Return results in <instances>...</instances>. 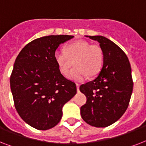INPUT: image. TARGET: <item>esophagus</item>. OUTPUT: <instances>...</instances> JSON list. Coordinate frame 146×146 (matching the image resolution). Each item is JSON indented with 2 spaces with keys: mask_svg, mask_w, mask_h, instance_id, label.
<instances>
[{
  "mask_svg": "<svg viewBox=\"0 0 146 146\" xmlns=\"http://www.w3.org/2000/svg\"><path fill=\"white\" fill-rule=\"evenodd\" d=\"M76 89H77V92H80V84L76 83Z\"/></svg>",
  "mask_w": 146,
  "mask_h": 146,
  "instance_id": "esophagus-1",
  "label": "esophagus"
}]
</instances>
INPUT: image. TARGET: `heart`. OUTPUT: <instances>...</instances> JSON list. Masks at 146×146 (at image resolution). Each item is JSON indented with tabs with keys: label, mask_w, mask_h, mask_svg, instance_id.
Segmentation results:
<instances>
[{
	"label": "heart",
	"mask_w": 146,
	"mask_h": 146,
	"mask_svg": "<svg viewBox=\"0 0 146 146\" xmlns=\"http://www.w3.org/2000/svg\"><path fill=\"white\" fill-rule=\"evenodd\" d=\"M54 60L62 75L66 76L73 64L74 68L69 77L75 81H82L87 76L96 75L102 68L103 53L99 46L84 40H78L66 44L64 50L54 53Z\"/></svg>",
	"instance_id": "b5f03b06"
}]
</instances>
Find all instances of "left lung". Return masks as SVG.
Returning <instances> with one entry per match:
<instances>
[{"instance_id": "obj_1", "label": "left lung", "mask_w": 146, "mask_h": 146, "mask_svg": "<svg viewBox=\"0 0 146 146\" xmlns=\"http://www.w3.org/2000/svg\"><path fill=\"white\" fill-rule=\"evenodd\" d=\"M89 38L99 42L104 64L95 80L80 86L87 98L80 113L88 124L106 127L119 120L128 108L133 88L131 67L126 54L115 43L101 35Z\"/></svg>"}]
</instances>
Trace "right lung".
<instances>
[{
  "instance_id": "right-lung-1",
  "label": "right lung",
  "mask_w": 146,
  "mask_h": 146,
  "mask_svg": "<svg viewBox=\"0 0 146 146\" xmlns=\"http://www.w3.org/2000/svg\"><path fill=\"white\" fill-rule=\"evenodd\" d=\"M73 35H48L28 43L17 56L10 75L15 108L29 126L39 130L55 127L62 108L75 96V82L60 72L54 53Z\"/></svg>"
}]
</instances>
